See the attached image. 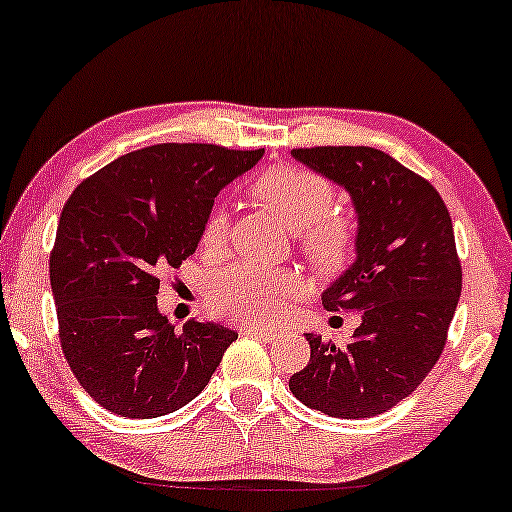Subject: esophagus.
<instances>
[{
	"mask_svg": "<svg viewBox=\"0 0 512 512\" xmlns=\"http://www.w3.org/2000/svg\"><path fill=\"white\" fill-rule=\"evenodd\" d=\"M247 334L261 338V341H265V343H272V341H277V338H280L284 331L275 329V327H272V329L270 327H249Z\"/></svg>",
	"mask_w": 512,
	"mask_h": 512,
	"instance_id": "34e87169",
	"label": "esophagus"
}]
</instances>
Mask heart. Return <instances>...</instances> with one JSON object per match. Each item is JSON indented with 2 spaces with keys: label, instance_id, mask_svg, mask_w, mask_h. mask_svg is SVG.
<instances>
[{
  "label": "heart",
  "instance_id": "b5f03b06",
  "mask_svg": "<svg viewBox=\"0 0 512 512\" xmlns=\"http://www.w3.org/2000/svg\"><path fill=\"white\" fill-rule=\"evenodd\" d=\"M254 195L275 211L289 228L301 230V249L320 272H338L350 261L355 228L350 218L334 214L336 188L327 178L301 167H275L254 181ZM228 232V211L214 207L202 228L204 247H218ZM298 282L284 272L254 265H225L209 275L207 301L216 315L263 324L284 310Z\"/></svg>",
  "mask_w": 512,
  "mask_h": 512
}]
</instances>
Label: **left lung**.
I'll list each match as a JSON object with an SVG mask.
<instances>
[{
  "label": "left lung",
  "instance_id": "left-lung-1",
  "mask_svg": "<svg viewBox=\"0 0 512 512\" xmlns=\"http://www.w3.org/2000/svg\"><path fill=\"white\" fill-rule=\"evenodd\" d=\"M343 185L357 211V258L322 294L331 313L360 310L345 348L305 334L308 367L289 378L305 407L336 418L393 409L440 360L461 296V261L447 204L426 178L367 145L291 150Z\"/></svg>",
  "mask_w": 512,
  "mask_h": 512
}]
</instances>
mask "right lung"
<instances>
[{
  "mask_svg": "<svg viewBox=\"0 0 512 512\" xmlns=\"http://www.w3.org/2000/svg\"><path fill=\"white\" fill-rule=\"evenodd\" d=\"M263 150L159 143L126 152L65 202L49 277L65 360L86 393L126 418L181 409L237 334L157 310L159 270L195 254L214 197Z\"/></svg>",
  "mask_w": 512,
  "mask_h": 512,
  "instance_id": "right-lung-1",
  "label": "right lung"
}]
</instances>
